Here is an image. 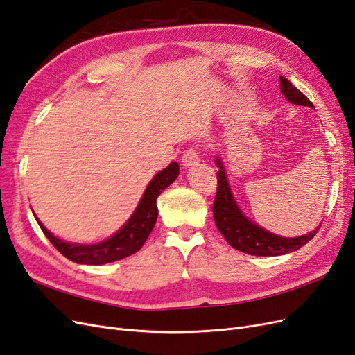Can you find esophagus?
<instances>
[{
    "mask_svg": "<svg viewBox=\"0 0 355 355\" xmlns=\"http://www.w3.org/2000/svg\"><path fill=\"white\" fill-rule=\"evenodd\" d=\"M198 163H200V157H198V153H197L196 148L187 149L184 155H182V166H184L185 168L198 166Z\"/></svg>",
    "mask_w": 355,
    "mask_h": 355,
    "instance_id": "1",
    "label": "esophagus"
}]
</instances>
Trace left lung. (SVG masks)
<instances>
[{"label":"left lung","mask_w":355,"mask_h":355,"mask_svg":"<svg viewBox=\"0 0 355 355\" xmlns=\"http://www.w3.org/2000/svg\"><path fill=\"white\" fill-rule=\"evenodd\" d=\"M280 87L283 96L290 103L314 108L313 102H311L304 93H300L287 78L280 77ZM216 166L219 167V171L218 192L213 204V218L219 232L234 249L253 256L287 254L299 250L300 247L305 245L320 230V227H317L314 231H311L305 235L290 239L282 237V235H275L259 227V225L247 218L239 207L237 201H235L232 196L231 187L228 184L227 171H225V167L219 157H216Z\"/></svg>","instance_id":"8db88e82"}]
</instances>
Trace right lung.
I'll return each instance as SVG.
<instances>
[{
	"label": "right lung",
	"mask_w": 355,
	"mask_h": 355,
	"mask_svg": "<svg viewBox=\"0 0 355 355\" xmlns=\"http://www.w3.org/2000/svg\"><path fill=\"white\" fill-rule=\"evenodd\" d=\"M179 176V164L176 161L170 163L164 170L158 173L149 182L144 196L139 201L137 207L132 216L118 230L114 235L101 243L94 244H80L68 243L59 237H55L44 225L35 216L40 228L46 234V237L56 249L68 257L69 261L81 265H103L124 259V257L141 250L146 241L148 235L151 234L158 216L157 198L167 187H170Z\"/></svg>",
	"instance_id": "right-lung-1"
}]
</instances>
